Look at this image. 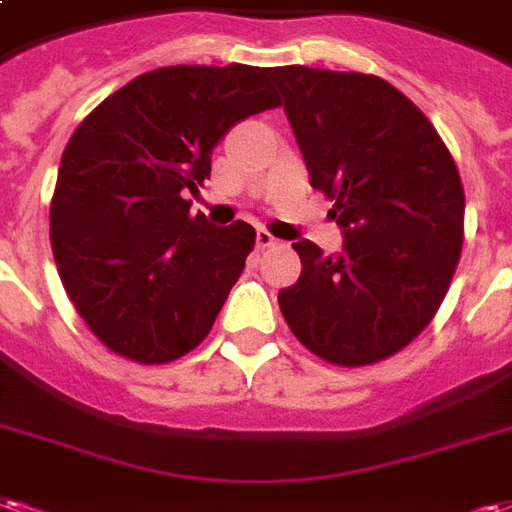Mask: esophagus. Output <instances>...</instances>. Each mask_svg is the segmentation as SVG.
Returning <instances> with one entry per match:
<instances>
[{"instance_id": "esophagus-1", "label": "esophagus", "mask_w": 512, "mask_h": 512, "mask_svg": "<svg viewBox=\"0 0 512 512\" xmlns=\"http://www.w3.org/2000/svg\"><path fill=\"white\" fill-rule=\"evenodd\" d=\"M255 241H257V249H271V246L279 244V241H276V238L271 236V233H268L266 227H257Z\"/></svg>"}]
</instances>
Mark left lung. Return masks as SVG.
I'll list each match as a JSON object with an SVG mask.
<instances>
[{"label":"left lung","instance_id":"1","mask_svg":"<svg viewBox=\"0 0 512 512\" xmlns=\"http://www.w3.org/2000/svg\"><path fill=\"white\" fill-rule=\"evenodd\" d=\"M309 181L333 200L342 255L298 241L301 276L279 309L306 350L369 366L437 314L464 244V187L418 105L377 75L274 67Z\"/></svg>","mask_w":512,"mask_h":512}]
</instances>
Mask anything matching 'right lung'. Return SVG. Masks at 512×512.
<instances>
[{
  "instance_id": "obj_1",
  "label": "right lung",
  "mask_w": 512,
  "mask_h": 512,
  "mask_svg": "<svg viewBox=\"0 0 512 512\" xmlns=\"http://www.w3.org/2000/svg\"><path fill=\"white\" fill-rule=\"evenodd\" d=\"M268 67L176 64L102 100L67 143L51 249L70 301L105 347L170 363L211 331L255 246V227L208 225L187 192L246 116L276 108Z\"/></svg>"
}]
</instances>
